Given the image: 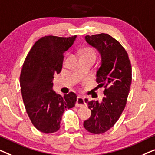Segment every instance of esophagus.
Instances as JSON below:
<instances>
[{
    "instance_id": "esophagus-1",
    "label": "esophagus",
    "mask_w": 155,
    "mask_h": 155,
    "mask_svg": "<svg viewBox=\"0 0 155 155\" xmlns=\"http://www.w3.org/2000/svg\"><path fill=\"white\" fill-rule=\"evenodd\" d=\"M85 105V101H84V98L82 97H78L76 101V106L78 107H82Z\"/></svg>"
}]
</instances>
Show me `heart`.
<instances>
[{"mask_svg":"<svg viewBox=\"0 0 155 155\" xmlns=\"http://www.w3.org/2000/svg\"><path fill=\"white\" fill-rule=\"evenodd\" d=\"M80 56H81V58H84V57H91V58H96L97 53L95 51L94 48L91 47H84L81 50Z\"/></svg>","mask_w":155,"mask_h":155,"instance_id":"b5f03b06","label":"heart"}]
</instances>
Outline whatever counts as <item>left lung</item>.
Returning <instances> with one entry per match:
<instances>
[{
  "instance_id": "left-lung-1",
  "label": "left lung",
  "mask_w": 155,
  "mask_h": 155,
  "mask_svg": "<svg viewBox=\"0 0 155 155\" xmlns=\"http://www.w3.org/2000/svg\"><path fill=\"white\" fill-rule=\"evenodd\" d=\"M85 39L101 54V63L96 81L105 90L100 103L84 99L92 114L83 126L89 132L100 134L114 126L125 109L132 80V68L126 49L109 35H87Z\"/></svg>"
}]
</instances>
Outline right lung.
I'll return each mask as SVG.
<instances>
[{"mask_svg":"<svg viewBox=\"0 0 155 155\" xmlns=\"http://www.w3.org/2000/svg\"><path fill=\"white\" fill-rule=\"evenodd\" d=\"M76 37H41L23 63L20 77L23 102L34 126L42 133L58 131L63 112L75 107L77 101L73 92L62 97L52 90L54 75L62 69L63 53L73 45Z\"/></svg>","mask_w":155,"mask_h":155,"instance_id":"1","label":"right lung"}]
</instances>
